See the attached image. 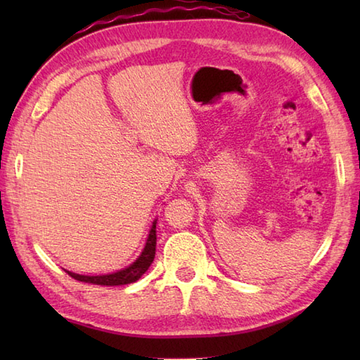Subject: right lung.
<instances>
[{
    "mask_svg": "<svg viewBox=\"0 0 360 360\" xmlns=\"http://www.w3.org/2000/svg\"><path fill=\"white\" fill-rule=\"evenodd\" d=\"M156 221H153L150 233L147 236V241H145V246L141 252V255L137 257L134 262L124 267V269L111 272V274H103V275H82L75 274L71 271H66L71 275L72 278L85 283H93V285H101V286H120V285H129V283H134L139 280L142 275L148 271L151 266L153 259H155L156 254Z\"/></svg>",
    "mask_w": 360,
    "mask_h": 360,
    "instance_id": "obj_1",
    "label": "right lung"
}]
</instances>
